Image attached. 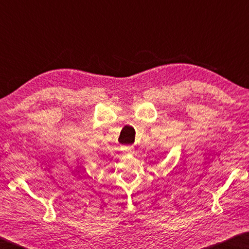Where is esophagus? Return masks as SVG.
I'll use <instances>...</instances> for the list:
<instances>
[{
    "label": "esophagus",
    "mask_w": 249,
    "mask_h": 249,
    "mask_svg": "<svg viewBox=\"0 0 249 249\" xmlns=\"http://www.w3.org/2000/svg\"><path fill=\"white\" fill-rule=\"evenodd\" d=\"M124 151H126L127 153H131L134 151V147L133 145H125V147L123 148Z\"/></svg>",
    "instance_id": "1"
}]
</instances>
